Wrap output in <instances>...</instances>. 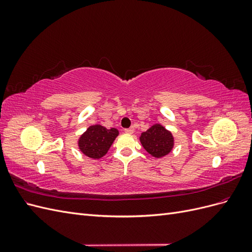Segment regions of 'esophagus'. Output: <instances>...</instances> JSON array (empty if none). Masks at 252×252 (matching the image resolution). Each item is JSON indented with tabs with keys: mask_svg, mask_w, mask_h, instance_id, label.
<instances>
[{
	"mask_svg": "<svg viewBox=\"0 0 252 252\" xmlns=\"http://www.w3.org/2000/svg\"><path fill=\"white\" fill-rule=\"evenodd\" d=\"M126 133H128V134H131V133H133V131H134V128L133 127H131V128H127V129H125L124 130Z\"/></svg>",
	"mask_w": 252,
	"mask_h": 252,
	"instance_id": "esophagus-1",
	"label": "esophagus"
}]
</instances>
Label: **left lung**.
I'll list each match as a JSON object with an SVG mask.
<instances>
[{
	"instance_id": "obj_1",
	"label": "left lung",
	"mask_w": 252,
	"mask_h": 252,
	"mask_svg": "<svg viewBox=\"0 0 252 252\" xmlns=\"http://www.w3.org/2000/svg\"><path fill=\"white\" fill-rule=\"evenodd\" d=\"M140 141L144 149L155 158H162L168 155L174 144L171 132L159 124L151 126L147 131L143 132Z\"/></svg>"
}]
</instances>
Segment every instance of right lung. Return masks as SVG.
Masks as SVG:
<instances>
[{
    "instance_id": "add662e5",
    "label": "right lung",
    "mask_w": 252,
    "mask_h": 252,
    "mask_svg": "<svg viewBox=\"0 0 252 252\" xmlns=\"http://www.w3.org/2000/svg\"><path fill=\"white\" fill-rule=\"evenodd\" d=\"M119 135L116 128L107 129L101 125H93L79 139V148L84 155L94 159L101 158L109 150Z\"/></svg>"
}]
</instances>
